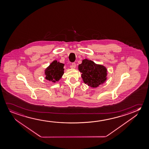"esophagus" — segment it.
I'll use <instances>...</instances> for the list:
<instances>
[{"mask_svg":"<svg viewBox=\"0 0 149 149\" xmlns=\"http://www.w3.org/2000/svg\"><path fill=\"white\" fill-rule=\"evenodd\" d=\"M71 68H75L76 67V63L75 62H73L72 63V65H71Z\"/></svg>","mask_w":149,"mask_h":149,"instance_id":"esophagus-1","label":"esophagus"}]
</instances>
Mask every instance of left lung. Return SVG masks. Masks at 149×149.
Instances as JSON below:
<instances>
[{"mask_svg":"<svg viewBox=\"0 0 149 149\" xmlns=\"http://www.w3.org/2000/svg\"><path fill=\"white\" fill-rule=\"evenodd\" d=\"M78 70L81 73V77L85 84L93 88L98 87L106 80L107 69L105 67L96 64L88 59L83 60L78 65Z\"/></svg>","mask_w":149,"mask_h":149,"instance_id":"1","label":"left lung"}]
</instances>
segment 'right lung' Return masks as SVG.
Returning <instances> with one entry per match:
<instances>
[{
	"mask_svg": "<svg viewBox=\"0 0 149 149\" xmlns=\"http://www.w3.org/2000/svg\"><path fill=\"white\" fill-rule=\"evenodd\" d=\"M64 64L54 61L45 70L46 79L53 82L59 80L64 73Z\"/></svg>",
	"mask_w": 149,
	"mask_h": 149,
	"instance_id": "right-lung-1",
	"label": "right lung"
}]
</instances>
